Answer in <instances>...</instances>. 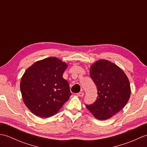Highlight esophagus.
Listing matches in <instances>:
<instances>
[{
    "label": "esophagus",
    "mask_w": 147,
    "mask_h": 147,
    "mask_svg": "<svg viewBox=\"0 0 147 147\" xmlns=\"http://www.w3.org/2000/svg\"><path fill=\"white\" fill-rule=\"evenodd\" d=\"M77 95L78 96H83L84 93L83 92H80L78 93H77Z\"/></svg>",
    "instance_id": "esophagus-1"
}]
</instances>
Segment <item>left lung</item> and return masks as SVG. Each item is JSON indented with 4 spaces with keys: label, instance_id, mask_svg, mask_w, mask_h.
Returning <instances> with one entry per match:
<instances>
[{
    "label": "left lung",
    "instance_id": "8db88e82",
    "mask_svg": "<svg viewBox=\"0 0 147 147\" xmlns=\"http://www.w3.org/2000/svg\"><path fill=\"white\" fill-rule=\"evenodd\" d=\"M90 76L97 88L98 96L93 104L86 107L97 119H108L128 102L129 80L122 69L105 59L96 61L90 66Z\"/></svg>",
    "mask_w": 147,
    "mask_h": 147
}]
</instances>
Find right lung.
I'll list each match as a JSON object with an SVG mask.
<instances>
[{"label":"right lung","instance_id":"obj_1","mask_svg":"<svg viewBox=\"0 0 147 147\" xmlns=\"http://www.w3.org/2000/svg\"><path fill=\"white\" fill-rule=\"evenodd\" d=\"M67 64L51 57L36 61L24 72L20 90L24 104L42 118L53 116L71 95L69 85L62 77Z\"/></svg>","mask_w":147,"mask_h":147}]
</instances>
